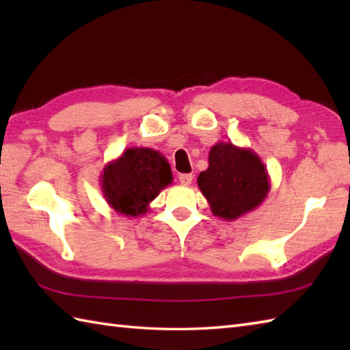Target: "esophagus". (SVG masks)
<instances>
[{
  "label": "esophagus",
  "instance_id": "esophagus-1",
  "mask_svg": "<svg viewBox=\"0 0 350 350\" xmlns=\"http://www.w3.org/2000/svg\"><path fill=\"white\" fill-rule=\"evenodd\" d=\"M192 179H194V177H192V174H180L179 176V182L182 185H185V187H188V185H191Z\"/></svg>",
  "mask_w": 350,
  "mask_h": 350
}]
</instances>
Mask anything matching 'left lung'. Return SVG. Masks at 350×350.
<instances>
[{"instance_id":"1","label":"left lung","mask_w":350,"mask_h":350,"mask_svg":"<svg viewBox=\"0 0 350 350\" xmlns=\"http://www.w3.org/2000/svg\"><path fill=\"white\" fill-rule=\"evenodd\" d=\"M198 188L215 217L234 221L254 211L271 191V179L260 156L233 143L215 144L209 152V168L197 179Z\"/></svg>"}]
</instances>
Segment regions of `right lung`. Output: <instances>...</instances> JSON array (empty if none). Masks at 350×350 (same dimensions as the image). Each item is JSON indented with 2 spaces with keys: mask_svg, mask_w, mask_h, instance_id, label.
Segmentation results:
<instances>
[{
  "mask_svg": "<svg viewBox=\"0 0 350 350\" xmlns=\"http://www.w3.org/2000/svg\"><path fill=\"white\" fill-rule=\"evenodd\" d=\"M173 182L165 156L147 147H131L108 162L100 176L103 198L128 218L143 217L150 203Z\"/></svg>",
  "mask_w": 350,
  "mask_h": 350,
  "instance_id": "right-lung-1",
  "label": "right lung"
}]
</instances>
